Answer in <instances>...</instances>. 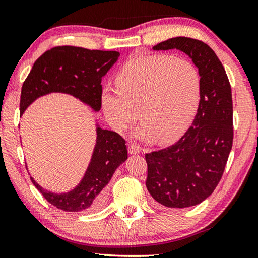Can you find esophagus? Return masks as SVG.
I'll use <instances>...</instances> for the list:
<instances>
[{
  "instance_id": "esophagus-1",
  "label": "esophagus",
  "mask_w": 258,
  "mask_h": 258,
  "mask_svg": "<svg viewBox=\"0 0 258 258\" xmlns=\"http://www.w3.org/2000/svg\"><path fill=\"white\" fill-rule=\"evenodd\" d=\"M140 151V147L135 143H130L128 145V154L130 155H134V154H139Z\"/></svg>"
}]
</instances>
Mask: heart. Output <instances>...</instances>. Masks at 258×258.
<instances>
[{"instance_id":"obj_1","label":"heart","mask_w":258,"mask_h":258,"mask_svg":"<svg viewBox=\"0 0 258 258\" xmlns=\"http://www.w3.org/2000/svg\"><path fill=\"white\" fill-rule=\"evenodd\" d=\"M117 89H103L104 115L113 128H127L139 117L138 134L159 142L177 138L197 110L202 76L185 58L147 54L131 59L116 76Z\"/></svg>"}]
</instances>
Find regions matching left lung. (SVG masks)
<instances>
[{
  "label": "left lung",
  "instance_id": "8db88e82",
  "mask_svg": "<svg viewBox=\"0 0 258 258\" xmlns=\"http://www.w3.org/2000/svg\"><path fill=\"white\" fill-rule=\"evenodd\" d=\"M171 49L184 52L199 69V107L178 141L146 154V185L158 204L185 208L209 197L223 175L233 142L232 92L223 64L206 43L174 37L154 46L157 51Z\"/></svg>",
  "mask_w": 258,
  "mask_h": 258
}]
</instances>
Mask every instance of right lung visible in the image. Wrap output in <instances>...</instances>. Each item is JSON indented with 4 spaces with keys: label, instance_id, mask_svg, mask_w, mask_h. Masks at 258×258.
Segmentation results:
<instances>
[{
    "label": "right lung",
    "instance_id": "right-lung-1",
    "mask_svg": "<svg viewBox=\"0 0 258 258\" xmlns=\"http://www.w3.org/2000/svg\"><path fill=\"white\" fill-rule=\"evenodd\" d=\"M117 51L55 46L35 61L20 95V113L42 95L68 93L99 111L102 77L118 59ZM125 140L112 131L97 128V143L84 177L67 194L46 191L30 177L33 184L51 205L64 212H95L106 202V185L120 164L127 159Z\"/></svg>",
    "mask_w": 258,
    "mask_h": 258
}]
</instances>
